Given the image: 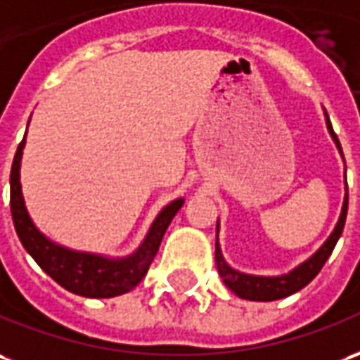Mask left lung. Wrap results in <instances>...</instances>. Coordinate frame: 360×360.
<instances>
[{"label":"left lung","mask_w":360,"mask_h":360,"mask_svg":"<svg viewBox=\"0 0 360 360\" xmlns=\"http://www.w3.org/2000/svg\"><path fill=\"white\" fill-rule=\"evenodd\" d=\"M326 122H328V130L333 142L338 144L339 152L343 155V150H341V144H339L338 134L333 132V127L329 122V117L326 115ZM347 191V187H345ZM347 205H349V195L345 193V202H343V210H341V216H339V222L335 226V230L331 232V236L328 238V241L321 245L320 250L316 251L308 261H304L302 265L290 271L288 275L281 276H255V275H245V273H240L232 269L222 257V251H220V245H218V230H216V269H218V275L222 276L224 285L228 286L233 294H238L240 298H245V300H257V302H271V300H281L285 296H290V294L298 292L300 288L310 283L314 276L318 275L321 271V267L326 265V261L331 255V251L338 243L339 236L343 233V226H345L347 218Z\"/></svg>","instance_id":"obj_1"}]
</instances>
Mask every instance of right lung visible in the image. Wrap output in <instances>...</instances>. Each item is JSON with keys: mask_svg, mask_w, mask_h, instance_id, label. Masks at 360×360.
<instances>
[{"mask_svg": "<svg viewBox=\"0 0 360 360\" xmlns=\"http://www.w3.org/2000/svg\"><path fill=\"white\" fill-rule=\"evenodd\" d=\"M22 148H25V138L17 148L13 165H11V179H9L11 216H13L15 230L22 248L31 253V257L39 263V267L46 275L52 276L58 285L64 286L70 292L79 294L85 298H112V296L130 292L148 273L155 253L160 250L163 233L185 200L177 198L172 205L163 208L152 224L144 243L130 257L107 259L101 255H93V253L66 250L62 245H56L54 241H50L49 238H44L37 230V226L32 224L31 216L25 208L21 181H19Z\"/></svg>", "mask_w": 360, "mask_h": 360, "instance_id": "obj_1", "label": "right lung"}]
</instances>
